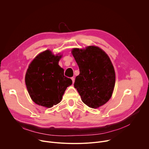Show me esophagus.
I'll return each mask as SVG.
<instances>
[{"mask_svg":"<svg viewBox=\"0 0 149 149\" xmlns=\"http://www.w3.org/2000/svg\"><path fill=\"white\" fill-rule=\"evenodd\" d=\"M71 79H72V83L74 84V81H75V78H74V77H72V78H71Z\"/></svg>","mask_w":149,"mask_h":149,"instance_id":"34e87169","label":"esophagus"}]
</instances>
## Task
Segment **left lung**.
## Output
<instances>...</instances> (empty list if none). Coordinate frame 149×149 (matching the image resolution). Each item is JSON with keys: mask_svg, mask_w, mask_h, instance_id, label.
<instances>
[{"mask_svg": "<svg viewBox=\"0 0 149 149\" xmlns=\"http://www.w3.org/2000/svg\"><path fill=\"white\" fill-rule=\"evenodd\" d=\"M72 54L79 69L74 87L89 107H101L111 98L115 86V71L109 56L95 46L74 48Z\"/></svg>", "mask_w": 149, "mask_h": 149, "instance_id": "obj_1", "label": "left lung"}]
</instances>
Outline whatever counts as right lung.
<instances>
[{"instance_id":"right-lung-1","label":"right lung","mask_w":149,"mask_h":149,"mask_svg":"<svg viewBox=\"0 0 149 149\" xmlns=\"http://www.w3.org/2000/svg\"><path fill=\"white\" fill-rule=\"evenodd\" d=\"M61 56L46 50L29 64L25 84L31 99L36 104L52 107L61 102L67 88L72 84V80L64 76V70L58 65Z\"/></svg>"}]
</instances>
